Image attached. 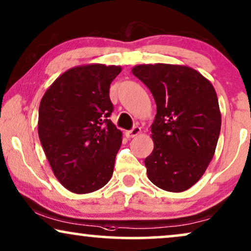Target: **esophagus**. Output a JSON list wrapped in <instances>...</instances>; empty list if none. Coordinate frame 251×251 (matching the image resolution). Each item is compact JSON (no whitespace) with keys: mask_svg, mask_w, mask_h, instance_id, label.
Here are the masks:
<instances>
[{"mask_svg":"<svg viewBox=\"0 0 251 251\" xmlns=\"http://www.w3.org/2000/svg\"><path fill=\"white\" fill-rule=\"evenodd\" d=\"M141 132V128L139 127V126H134L132 129H129V131H126V136L127 138H134L139 134V133Z\"/></svg>","mask_w":251,"mask_h":251,"instance_id":"1","label":"esophagus"}]
</instances>
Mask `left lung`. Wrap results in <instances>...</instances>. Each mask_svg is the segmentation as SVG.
Returning a JSON list of instances; mask_svg holds the SVG:
<instances>
[{
    "mask_svg": "<svg viewBox=\"0 0 251 251\" xmlns=\"http://www.w3.org/2000/svg\"><path fill=\"white\" fill-rule=\"evenodd\" d=\"M132 71L157 105L147 175L159 188L183 192L205 172L218 142L222 117L215 88L188 66L149 64Z\"/></svg>",
    "mask_w": 251,
    "mask_h": 251,
    "instance_id": "8db88e82",
    "label": "left lung"
}]
</instances>
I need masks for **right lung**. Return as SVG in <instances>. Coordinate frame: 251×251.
I'll list each match as a JSON object with an SVG mask.
<instances>
[{
	"instance_id": "add662e5",
	"label": "right lung",
	"mask_w": 251,
	"mask_h": 251,
	"mask_svg": "<svg viewBox=\"0 0 251 251\" xmlns=\"http://www.w3.org/2000/svg\"><path fill=\"white\" fill-rule=\"evenodd\" d=\"M120 71V66L102 64L70 69L40 103L42 148L53 175L72 193L95 192L112 176L123 133L109 119V89Z\"/></svg>"
}]
</instances>
